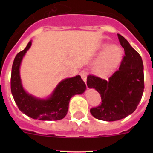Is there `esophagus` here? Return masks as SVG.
Here are the masks:
<instances>
[{"instance_id":"esophagus-1","label":"esophagus","mask_w":153,"mask_h":153,"mask_svg":"<svg viewBox=\"0 0 153 153\" xmlns=\"http://www.w3.org/2000/svg\"><path fill=\"white\" fill-rule=\"evenodd\" d=\"M80 75H81V78H82L83 81L86 83V78H87V72H86V71L83 70L80 72Z\"/></svg>"}]
</instances>
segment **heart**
<instances>
[{
    "label": "heart",
    "mask_w": 153,
    "mask_h": 153,
    "mask_svg": "<svg viewBox=\"0 0 153 153\" xmlns=\"http://www.w3.org/2000/svg\"><path fill=\"white\" fill-rule=\"evenodd\" d=\"M98 51L101 54L95 61L93 69L98 76L105 78L111 75L120 64L122 58V50L118 46L102 44Z\"/></svg>",
    "instance_id": "heart-1"
}]
</instances>
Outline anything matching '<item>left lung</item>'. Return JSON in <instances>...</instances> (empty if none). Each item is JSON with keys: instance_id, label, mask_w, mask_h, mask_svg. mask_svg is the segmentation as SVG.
<instances>
[{"instance_id": "8db88e82", "label": "left lung", "mask_w": 153, "mask_h": 153, "mask_svg": "<svg viewBox=\"0 0 153 153\" xmlns=\"http://www.w3.org/2000/svg\"><path fill=\"white\" fill-rule=\"evenodd\" d=\"M120 44L124 49L119 69L109 81L88 75L86 84L99 92L101 104L92 108L93 117L105 121H115L126 118L136 109L144 89L143 65L141 57L127 41L118 34Z\"/></svg>"}]
</instances>
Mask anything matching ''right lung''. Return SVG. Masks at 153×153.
<instances>
[{
	"label": "right lung",
	"instance_id": "1",
	"mask_svg": "<svg viewBox=\"0 0 153 153\" xmlns=\"http://www.w3.org/2000/svg\"><path fill=\"white\" fill-rule=\"evenodd\" d=\"M32 45V41L25 49L15 56L12 67L11 92L18 109L27 116L41 121H58L67 114L70 98L84 93L86 84L80 75L65 78L57 85L47 98H38L25 91L21 83L20 67L23 58Z\"/></svg>",
	"mask_w": 153,
	"mask_h": 153
}]
</instances>
